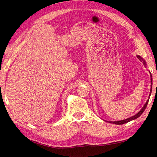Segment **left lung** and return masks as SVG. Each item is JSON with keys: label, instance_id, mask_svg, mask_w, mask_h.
Listing matches in <instances>:
<instances>
[{"label": "left lung", "instance_id": "obj_1", "mask_svg": "<svg viewBox=\"0 0 157 157\" xmlns=\"http://www.w3.org/2000/svg\"><path fill=\"white\" fill-rule=\"evenodd\" d=\"M137 57H138V59H139L140 61H141V62H143V64L145 65V67H147V66H146V65H147V64H146L145 61L144 59H143L141 57L139 56V55H137ZM150 78H151V89H150V95H149V98H148L147 100L146 101L145 104V105H144V106H143V107H142L141 109H140V110L139 111V112H138L136 114H135L134 116H132V117H129V118H127V119H124V120L118 121H113V122H112V121H109V122L107 121V122H109V123H113V124H124V123H128V122L131 121L135 120V119H136L137 118H139V117L140 115H141V114L143 113V111H145L146 107H147V104H148V101H149V99H150V95H151V93H152V75H151V73H150Z\"/></svg>", "mask_w": 157, "mask_h": 157}]
</instances>
